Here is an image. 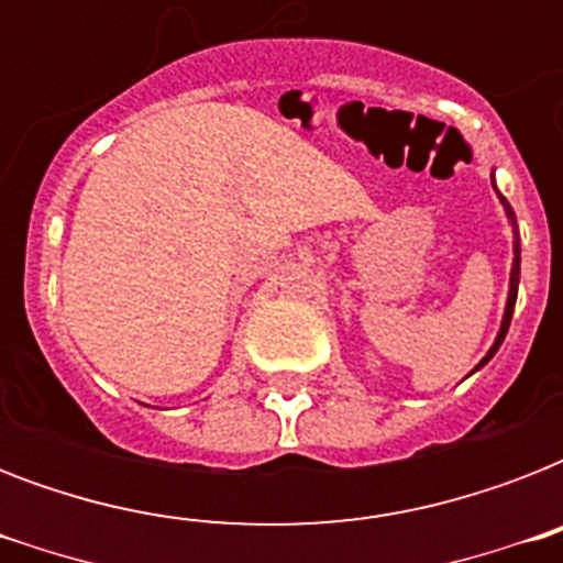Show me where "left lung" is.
<instances>
[{
    "label": "left lung",
    "instance_id": "8db88e82",
    "mask_svg": "<svg viewBox=\"0 0 563 563\" xmlns=\"http://www.w3.org/2000/svg\"><path fill=\"white\" fill-rule=\"evenodd\" d=\"M499 201H503V207H506V216L511 219V228H515V263H511V286H508V300H506V316H503V324H499V333H497V342L490 344L488 356L476 365V371L482 368V365H488L490 360H494V353L499 351V344H503V339H506L508 333V324H511V316H515V303H517V283H520V233H517V221H515V210L508 207V201L499 195Z\"/></svg>",
    "mask_w": 563,
    "mask_h": 563
}]
</instances>
